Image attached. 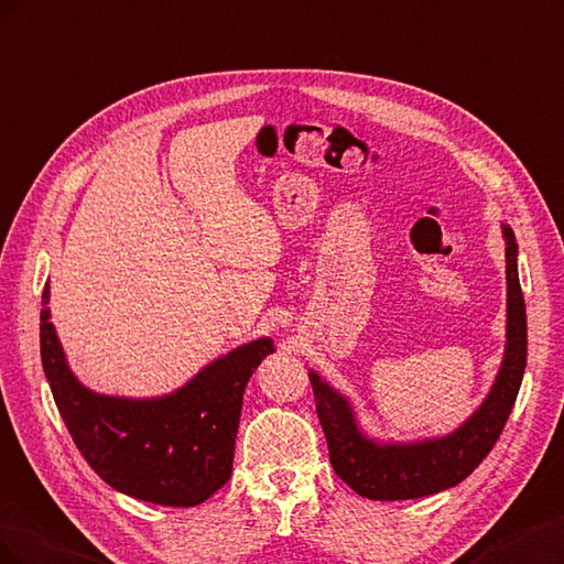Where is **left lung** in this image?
I'll use <instances>...</instances> for the list:
<instances>
[{
	"label": "left lung",
	"instance_id": "1",
	"mask_svg": "<svg viewBox=\"0 0 564 564\" xmlns=\"http://www.w3.org/2000/svg\"><path fill=\"white\" fill-rule=\"evenodd\" d=\"M508 321L506 354L491 392L458 430L423 442H376L359 430L349 399L310 371L316 413L335 475L373 501H406L456 487L487 458L518 399L527 366V312L518 276V243L503 224Z\"/></svg>",
	"mask_w": 564,
	"mask_h": 564
}]
</instances>
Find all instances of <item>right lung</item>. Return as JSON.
<instances>
[{
    "label": "right lung",
    "instance_id": "right-lung-1",
    "mask_svg": "<svg viewBox=\"0 0 564 564\" xmlns=\"http://www.w3.org/2000/svg\"><path fill=\"white\" fill-rule=\"evenodd\" d=\"M46 304L50 283L40 312L44 376L91 470L112 489L172 508L198 506L227 485L246 384L273 351L271 337L224 354L172 394L108 397L73 376Z\"/></svg>",
    "mask_w": 564,
    "mask_h": 564
}]
</instances>
